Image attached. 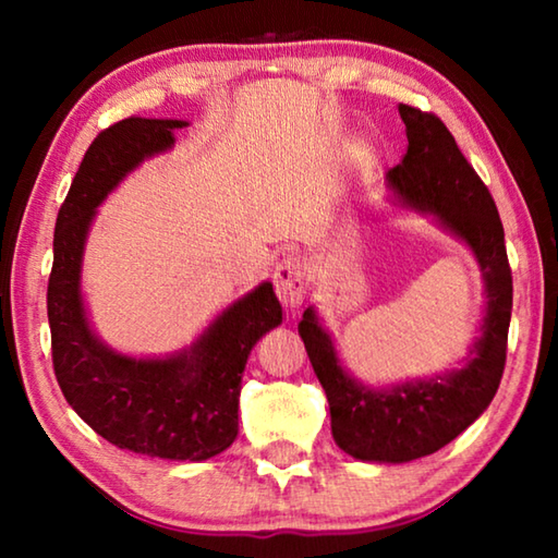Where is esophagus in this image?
<instances>
[{"label":"esophagus","mask_w":558,"mask_h":558,"mask_svg":"<svg viewBox=\"0 0 558 558\" xmlns=\"http://www.w3.org/2000/svg\"><path fill=\"white\" fill-rule=\"evenodd\" d=\"M272 286H276L278 300L288 310H295L302 305L307 292V280H305V268H302L300 258H282L278 263L276 272H272Z\"/></svg>","instance_id":"esophagus-1"}]
</instances>
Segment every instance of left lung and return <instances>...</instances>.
I'll return each instance as SVG.
<instances>
[{"instance_id":"8db88e82","label":"left lung","mask_w":558,"mask_h":558,"mask_svg":"<svg viewBox=\"0 0 558 558\" xmlns=\"http://www.w3.org/2000/svg\"><path fill=\"white\" fill-rule=\"evenodd\" d=\"M409 149L389 174V202L430 216L475 256L485 282V317L460 369L374 389L342 366L332 335L310 305L298 332L327 393L332 438L364 462H411L448 446L495 399L507 359L512 270L493 194L462 157L440 118L399 106Z\"/></svg>"}]
</instances>
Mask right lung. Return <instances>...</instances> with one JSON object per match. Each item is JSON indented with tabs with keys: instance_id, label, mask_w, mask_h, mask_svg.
<instances>
[{
	"instance_id": "obj_1",
	"label": "right lung",
	"mask_w": 558,
	"mask_h": 558,
	"mask_svg": "<svg viewBox=\"0 0 558 558\" xmlns=\"http://www.w3.org/2000/svg\"><path fill=\"white\" fill-rule=\"evenodd\" d=\"M186 120L125 118L93 140L56 219L46 292L53 372L71 409L112 446L202 462L239 436L241 376L251 349L282 323L272 282L231 302L192 344L130 356L93 332L81 292L83 251L98 206L145 159L174 147Z\"/></svg>"
}]
</instances>
